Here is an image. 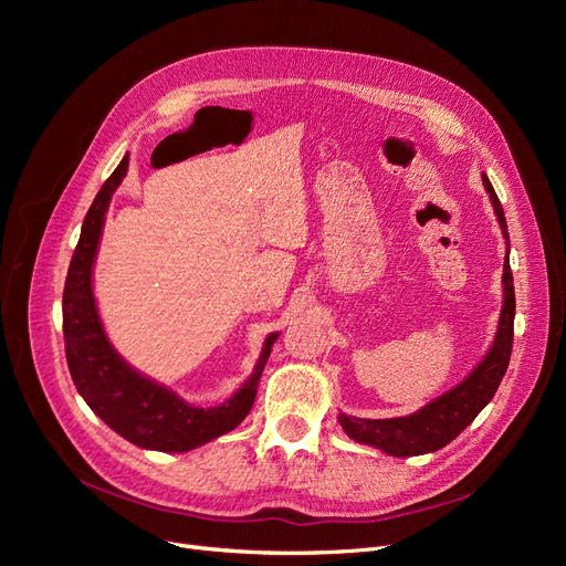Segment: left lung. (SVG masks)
I'll list each match as a JSON object with an SVG mask.
<instances>
[{
    "label": "left lung",
    "instance_id": "8db88e82",
    "mask_svg": "<svg viewBox=\"0 0 566 566\" xmlns=\"http://www.w3.org/2000/svg\"><path fill=\"white\" fill-rule=\"evenodd\" d=\"M484 188L491 198V205L499 217V224L503 229L505 241L510 245L507 224L503 205L495 196L493 186L486 175H482ZM510 252V248H507ZM515 285H512V271L505 256L503 264V310L499 321V333L486 356L465 380L441 394L439 399L422 406L418 413H410L403 418H387V420H370V418H352L339 413V424L354 441L366 443L385 451L387 455L408 458V455H422L432 453L451 443L465 427L482 413V408L493 399L495 389H499L503 375L510 364L512 354V337H515Z\"/></svg>",
    "mask_w": 566,
    "mask_h": 566
}]
</instances>
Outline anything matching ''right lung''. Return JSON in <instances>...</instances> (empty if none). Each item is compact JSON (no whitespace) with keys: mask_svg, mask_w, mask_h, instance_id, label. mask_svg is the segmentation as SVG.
Masks as SVG:
<instances>
[{"mask_svg":"<svg viewBox=\"0 0 566 566\" xmlns=\"http://www.w3.org/2000/svg\"><path fill=\"white\" fill-rule=\"evenodd\" d=\"M127 165L129 156L123 158L115 172L101 186L82 221V233L63 287L65 358L80 397L113 432L142 449L184 453L231 432L245 420L254 403L271 345L279 339V333L266 337L260 361L243 387L229 401L214 408L186 403L175 391L136 373L113 349L98 318L92 269L111 198L119 181L125 179Z\"/></svg>","mask_w":566,"mask_h":566,"instance_id":"1","label":"right lung"}]
</instances>
